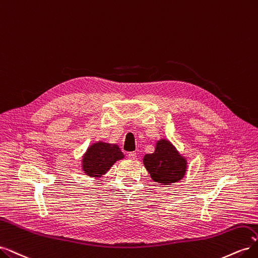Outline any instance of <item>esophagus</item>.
Returning <instances> with one entry per match:
<instances>
[{
  "instance_id": "1",
  "label": "esophagus",
  "mask_w": 258,
  "mask_h": 258,
  "mask_svg": "<svg viewBox=\"0 0 258 258\" xmlns=\"http://www.w3.org/2000/svg\"><path fill=\"white\" fill-rule=\"evenodd\" d=\"M128 157H129L130 159H132V160H136V159H137V153H136V152H130V153L128 154Z\"/></svg>"
}]
</instances>
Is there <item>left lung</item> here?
<instances>
[{"label": "left lung", "instance_id": "1", "mask_svg": "<svg viewBox=\"0 0 258 258\" xmlns=\"http://www.w3.org/2000/svg\"><path fill=\"white\" fill-rule=\"evenodd\" d=\"M143 163L153 181L161 185L179 182L187 171L186 157L179 154L167 139H160L156 142L154 153L146 154Z\"/></svg>", "mask_w": 258, "mask_h": 258}]
</instances>
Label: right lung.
<instances>
[{
	"mask_svg": "<svg viewBox=\"0 0 258 258\" xmlns=\"http://www.w3.org/2000/svg\"><path fill=\"white\" fill-rule=\"evenodd\" d=\"M124 155L117 144L98 141L92 143L82 157V170L90 177H101Z\"/></svg>",
	"mask_w": 258,
	"mask_h": 258,
	"instance_id": "right-lung-1",
	"label": "right lung"
}]
</instances>
